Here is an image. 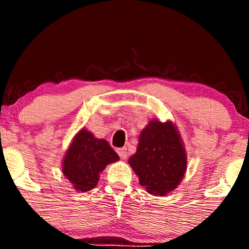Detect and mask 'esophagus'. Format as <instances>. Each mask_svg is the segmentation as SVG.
Wrapping results in <instances>:
<instances>
[{"label": "esophagus", "mask_w": 249, "mask_h": 249, "mask_svg": "<svg viewBox=\"0 0 249 249\" xmlns=\"http://www.w3.org/2000/svg\"><path fill=\"white\" fill-rule=\"evenodd\" d=\"M117 153H118V156L121 157L122 159H126L127 158V151L125 147H119L117 148Z\"/></svg>", "instance_id": "1"}]
</instances>
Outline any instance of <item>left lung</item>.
Listing matches in <instances>:
<instances>
[{
    "mask_svg": "<svg viewBox=\"0 0 249 249\" xmlns=\"http://www.w3.org/2000/svg\"><path fill=\"white\" fill-rule=\"evenodd\" d=\"M128 164L148 193L165 196L178 186L186 170V154L172 123L150 122Z\"/></svg>",
    "mask_w": 249,
    "mask_h": 249,
    "instance_id": "8db88e82",
    "label": "left lung"
}]
</instances>
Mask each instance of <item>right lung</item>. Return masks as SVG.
<instances>
[{"label": "right lung", "instance_id": "1", "mask_svg": "<svg viewBox=\"0 0 249 249\" xmlns=\"http://www.w3.org/2000/svg\"><path fill=\"white\" fill-rule=\"evenodd\" d=\"M119 159L104 139H96L92 133L82 130L77 133L63 161V173L76 190L87 192L96 186L99 173L110 162Z\"/></svg>", "mask_w": 249, "mask_h": 249}]
</instances>
